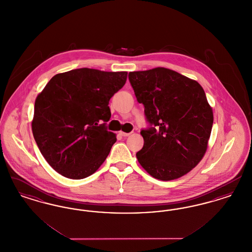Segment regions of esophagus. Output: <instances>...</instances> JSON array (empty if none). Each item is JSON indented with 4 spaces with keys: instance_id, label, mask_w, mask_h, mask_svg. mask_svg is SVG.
Segmentation results:
<instances>
[{
    "instance_id": "34e87169",
    "label": "esophagus",
    "mask_w": 252,
    "mask_h": 252,
    "mask_svg": "<svg viewBox=\"0 0 252 252\" xmlns=\"http://www.w3.org/2000/svg\"><path fill=\"white\" fill-rule=\"evenodd\" d=\"M121 136H123V137H127V136H129L130 135V133H126V132H123L120 131Z\"/></svg>"
}]
</instances>
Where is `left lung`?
I'll use <instances>...</instances> for the list:
<instances>
[{
  "mask_svg": "<svg viewBox=\"0 0 252 252\" xmlns=\"http://www.w3.org/2000/svg\"><path fill=\"white\" fill-rule=\"evenodd\" d=\"M132 88L153 126L143 129L144 147L136 157L157 180H177L202 159L214 113L200 84L173 70L158 67L130 72Z\"/></svg>",
  "mask_w": 252,
  "mask_h": 252,
  "instance_id": "1",
  "label": "left lung"
}]
</instances>
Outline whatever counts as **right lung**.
I'll return each instance as SVG.
<instances>
[{
  "label": "right lung",
  "mask_w": 252,
  "mask_h": 252,
  "mask_svg": "<svg viewBox=\"0 0 252 252\" xmlns=\"http://www.w3.org/2000/svg\"><path fill=\"white\" fill-rule=\"evenodd\" d=\"M127 72L81 68L58 73L36 96L32 131L50 166L72 180L85 179L107 158L116 135L108 131L109 99Z\"/></svg>",
  "instance_id": "1"
}]
</instances>
